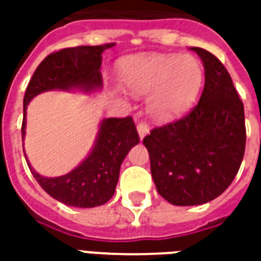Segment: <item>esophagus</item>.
Instances as JSON below:
<instances>
[{
  "label": "esophagus",
  "mask_w": 261,
  "mask_h": 261,
  "mask_svg": "<svg viewBox=\"0 0 261 261\" xmlns=\"http://www.w3.org/2000/svg\"><path fill=\"white\" fill-rule=\"evenodd\" d=\"M137 130H138V134H140V138H144V137L147 136L148 133H149V127L145 121H140L138 124H137Z\"/></svg>",
  "instance_id": "obj_1"
}]
</instances>
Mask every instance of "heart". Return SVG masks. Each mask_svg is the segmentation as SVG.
Returning <instances> with one entry per match:
<instances>
[{"instance_id":"heart-1","label":"heart","mask_w":261,"mask_h":261,"mask_svg":"<svg viewBox=\"0 0 261 261\" xmlns=\"http://www.w3.org/2000/svg\"><path fill=\"white\" fill-rule=\"evenodd\" d=\"M121 84L136 96L150 95L148 109L155 120L180 117L198 97L204 81L201 63L189 54H147L121 63Z\"/></svg>"}]
</instances>
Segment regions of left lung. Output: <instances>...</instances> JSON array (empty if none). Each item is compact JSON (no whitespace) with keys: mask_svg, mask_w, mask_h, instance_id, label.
Segmentation results:
<instances>
[{"mask_svg":"<svg viewBox=\"0 0 261 261\" xmlns=\"http://www.w3.org/2000/svg\"><path fill=\"white\" fill-rule=\"evenodd\" d=\"M205 69L196 106L144 138L156 190L173 205H200L221 196L241 168L245 110L232 78L214 54L193 47Z\"/></svg>","mask_w":261,"mask_h":261,"instance_id":"obj_1","label":"left lung"}]
</instances>
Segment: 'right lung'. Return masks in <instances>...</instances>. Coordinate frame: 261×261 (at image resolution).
Segmentation results:
<instances>
[{
	"label": "right lung",
	"mask_w": 261,
	"mask_h": 261,
	"mask_svg": "<svg viewBox=\"0 0 261 261\" xmlns=\"http://www.w3.org/2000/svg\"><path fill=\"white\" fill-rule=\"evenodd\" d=\"M114 43L78 46L48 54L29 81L23 97L22 141L25 138L26 106L33 97L53 89L78 88L84 92L102 88V53ZM140 142L133 117L102 120L92 152L74 170L59 177H43L28 164L44 192L71 207L92 208L108 202L119 181L120 166L131 148Z\"/></svg>",
	"instance_id": "add662e5"
}]
</instances>
